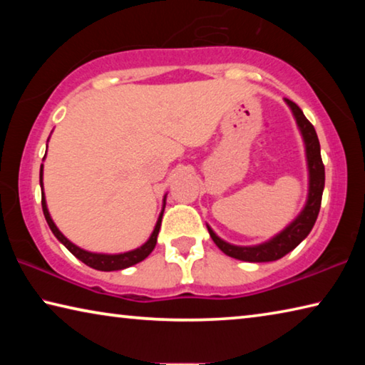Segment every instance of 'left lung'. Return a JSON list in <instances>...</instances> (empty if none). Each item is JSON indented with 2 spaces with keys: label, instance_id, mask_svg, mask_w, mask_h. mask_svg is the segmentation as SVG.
<instances>
[{
  "label": "left lung",
  "instance_id": "8db88e82",
  "mask_svg": "<svg viewBox=\"0 0 365 365\" xmlns=\"http://www.w3.org/2000/svg\"><path fill=\"white\" fill-rule=\"evenodd\" d=\"M292 109V113L298 123V128L302 135L306 146V158H307V169H309V193L306 206L301 214L289 224L285 230H282L279 235L269 242L256 245V246H235L224 242L217 235L212 232V228L207 225L209 235H211L212 242L219 246L222 252L227 256L240 259L246 262H270L288 255L293 251L302 240H304L309 232L312 230L316 224L317 215L320 211V202H322V193L325 187V168L320 158V143L316 133V128L311 122L306 119L302 110L296 106L293 101L285 100Z\"/></svg>",
  "mask_w": 365,
  "mask_h": 365
}]
</instances>
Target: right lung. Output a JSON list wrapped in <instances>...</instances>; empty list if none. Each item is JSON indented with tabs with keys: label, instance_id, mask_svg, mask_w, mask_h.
Listing matches in <instances>:
<instances>
[{
	"label": "right lung",
	"instance_id": "right-lung-1",
	"mask_svg": "<svg viewBox=\"0 0 365 365\" xmlns=\"http://www.w3.org/2000/svg\"><path fill=\"white\" fill-rule=\"evenodd\" d=\"M46 156V154H45ZM40 187H41V207H43V214H45V219L48 222L49 228H51V232L54 233V237H56L61 243H63L67 250H69L73 256L77 259H80L83 264L88 265V267H93L96 270H103V272H110V270H122V269H127L130 267V265H135L143 261L148 256L151 255V251L154 250V246L158 243V233H159V228H160V220H163V214H164V207H165V197H164V205H163V211L159 214V219L156 222V227H154V230L151 233L150 240L145 245H141L140 248L133 250V251H127V252H120V255H101V252H90V251H85L82 248H78L77 245L71 243L69 240H67L63 233L59 232V228L54 224L51 215L48 212V207H46V200H45V193H43V164H41V169H40Z\"/></svg>",
	"mask_w": 365,
	"mask_h": 365
}]
</instances>
